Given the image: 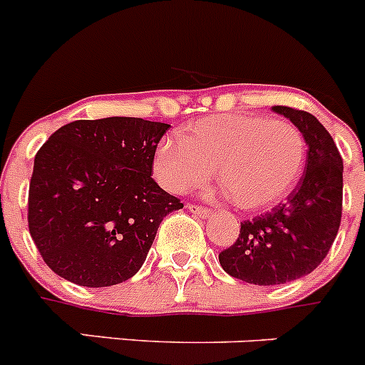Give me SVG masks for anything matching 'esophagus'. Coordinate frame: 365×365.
I'll return each mask as SVG.
<instances>
[{
	"instance_id": "esophagus-1",
	"label": "esophagus",
	"mask_w": 365,
	"mask_h": 365,
	"mask_svg": "<svg viewBox=\"0 0 365 365\" xmlns=\"http://www.w3.org/2000/svg\"><path fill=\"white\" fill-rule=\"evenodd\" d=\"M187 209H189V212H192L194 216H200V217H207L210 214V209H207V207H202V205H194V203H189Z\"/></svg>"
}]
</instances>
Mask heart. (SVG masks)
<instances>
[{
  "label": "heart",
  "mask_w": 365,
  "mask_h": 365,
  "mask_svg": "<svg viewBox=\"0 0 365 365\" xmlns=\"http://www.w3.org/2000/svg\"><path fill=\"white\" fill-rule=\"evenodd\" d=\"M304 162V136L290 120L223 113L194 122L180 140L160 142L153 169L160 185L175 194L203 185L216 169L230 202L255 212L290 196Z\"/></svg>",
  "instance_id": "heart-1"
}]
</instances>
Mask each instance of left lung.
<instances>
[{"instance_id":"obj_1","label":"left lung","mask_w":365,"mask_h":365,"mask_svg":"<svg viewBox=\"0 0 365 365\" xmlns=\"http://www.w3.org/2000/svg\"><path fill=\"white\" fill-rule=\"evenodd\" d=\"M272 110L290 118L304 136L306 171L284 203L243 221L236 243L220 254L227 274L259 286L312 274L328 255L342 217L344 165L328 129L308 111L288 106Z\"/></svg>"}]
</instances>
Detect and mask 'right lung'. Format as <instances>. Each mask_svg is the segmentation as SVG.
Wrapping results in <instances>:
<instances>
[{
	"instance_id": "add662e5",
	"label": "right lung",
	"mask_w": 365,
	"mask_h": 365,
	"mask_svg": "<svg viewBox=\"0 0 365 365\" xmlns=\"http://www.w3.org/2000/svg\"><path fill=\"white\" fill-rule=\"evenodd\" d=\"M169 128L135 117L75 120L37 151L29 229L57 275L102 288L140 270L163 217L183 207L151 178Z\"/></svg>"
}]
</instances>
